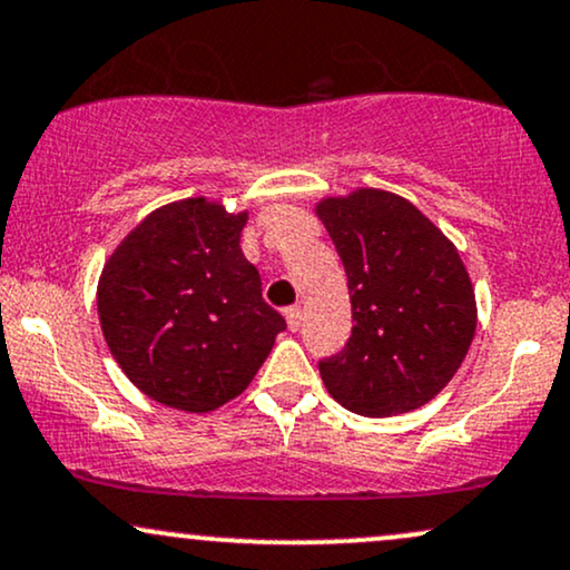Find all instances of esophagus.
Here are the masks:
<instances>
[{"label": "esophagus", "instance_id": "obj_1", "mask_svg": "<svg viewBox=\"0 0 570 570\" xmlns=\"http://www.w3.org/2000/svg\"><path fill=\"white\" fill-rule=\"evenodd\" d=\"M286 324H289L292 332H297V328L303 326V307H289V311H286Z\"/></svg>", "mask_w": 570, "mask_h": 570}]
</instances>
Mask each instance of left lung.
Instances as JSON below:
<instances>
[{
  "label": "left lung",
  "instance_id": "1",
  "mask_svg": "<svg viewBox=\"0 0 570 570\" xmlns=\"http://www.w3.org/2000/svg\"><path fill=\"white\" fill-rule=\"evenodd\" d=\"M315 212L345 265L355 321L345 347L318 361L326 390L363 416L424 406L462 366L478 324L456 246L387 190L326 198Z\"/></svg>",
  "mask_w": 570,
  "mask_h": 570
}]
</instances>
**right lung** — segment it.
Returning <instances> with one entry per match:
<instances>
[{
  "instance_id": "obj_1",
  "label": "right lung",
  "mask_w": 570,
  "mask_h": 570,
  "mask_svg": "<svg viewBox=\"0 0 570 570\" xmlns=\"http://www.w3.org/2000/svg\"><path fill=\"white\" fill-rule=\"evenodd\" d=\"M244 215L207 198L150 212L98 284L108 351L135 387L190 414L244 393L286 321L244 257Z\"/></svg>"
}]
</instances>
